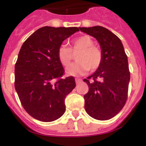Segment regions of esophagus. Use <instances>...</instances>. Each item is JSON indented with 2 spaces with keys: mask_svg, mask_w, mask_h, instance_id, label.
<instances>
[{
  "mask_svg": "<svg viewBox=\"0 0 146 146\" xmlns=\"http://www.w3.org/2000/svg\"><path fill=\"white\" fill-rule=\"evenodd\" d=\"M75 80H76V84H79V83L81 82V80H80V79H77V78H76Z\"/></svg>",
  "mask_w": 146,
  "mask_h": 146,
  "instance_id": "esophagus-1",
  "label": "esophagus"
}]
</instances>
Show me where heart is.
I'll return each mask as SVG.
<instances>
[{"instance_id": "1", "label": "heart", "mask_w": 146, "mask_h": 146, "mask_svg": "<svg viewBox=\"0 0 146 146\" xmlns=\"http://www.w3.org/2000/svg\"><path fill=\"white\" fill-rule=\"evenodd\" d=\"M80 51L76 57V64L69 69L67 73L72 76L82 75L90 70H96L102 63V50L94 45L93 40L87 35L81 36L72 42V47L62 44L57 50V57L64 67H68L73 60V53Z\"/></svg>"}]
</instances>
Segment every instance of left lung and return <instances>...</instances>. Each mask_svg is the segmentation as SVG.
<instances>
[{"mask_svg":"<svg viewBox=\"0 0 146 146\" xmlns=\"http://www.w3.org/2000/svg\"><path fill=\"white\" fill-rule=\"evenodd\" d=\"M80 31L96 38L102 48L101 66L83 81L89 86L85 109L96 120H107L120 112L128 97L130 80L128 60L120 39L102 26L82 27Z\"/></svg>","mask_w":146,"mask_h":146,"instance_id":"obj_1","label":"left lung"}]
</instances>
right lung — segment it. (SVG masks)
Segmentation results:
<instances>
[{
  "instance_id": "1",
  "label": "right lung",
  "mask_w": 146,
  "mask_h": 146,
  "mask_svg": "<svg viewBox=\"0 0 146 146\" xmlns=\"http://www.w3.org/2000/svg\"><path fill=\"white\" fill-rule=\"evenodd\" d=\"M77 27L38 29L24 42L15 64V89L25 111L36 120L51 122L65 112L64 99L76 87L73 76L62 78L64 69L57 50Z\"/></svg>"
}]
</instances>
